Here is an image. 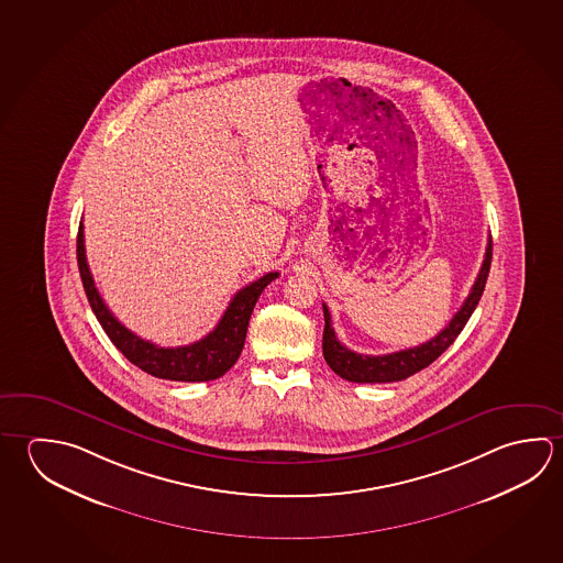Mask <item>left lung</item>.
<instances>
[{
  "mask_svg": "<svg viewBox=\"0 0 563 563\" xmlns=\"http://www.w3.org/2000/svg\"><path fill=\"white\" fill-rule=\"evenodd\" d=\"M490 263H493V239H488L481 273L474 280L473 288L466 296L463 306L453 316V320L429 342L415 345L409 350H399L394 354L365 355L347 350L335 338L332 318L328 312V306L324 305L322 352H324L325 364L330 365L332 372L340 375L342 379L354 382V384H391V382H401L405 377L421 372L427 365L433 364L434 360L443 354L449 345L453 344L456 335L463 332L464 324L468 322V318L483 296L486 278L490 273Z\"/></svg>",
  "mask_w": 563,
  "mask_h": 563,
  "instance_id": "1",
  "label": "left lung"
}]
</instances>
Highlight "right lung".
I'll return each mask as SVG.
<instances>
[{
  "label": "right lung",
  "instance_id": "obj_1",
  "mask_svg": "<svg viewBox=\"0 0 563 563\" xmlns=\"http://www.w3.org/2000/svg\"><path fill=\"white\" fill-rule=\"evenodd\" d=\"M77 261H79L80 280L89 298L90 308L102 325V330L109 335L110 342L119 347L129 362L139 365L142 372L159 379H172V382H211L225 375V372H229L238 362L241 350L245 345L249 320L253 314V308L257 305L258 296L278 277V273H267L255 283L241 288L229 302L228 310L221 316L213 332H209L206 338L179 347H159L130 332L126 325L120 324L110 312L109 306L104 305L102 296L95 286L87 255H85L82 221L77 235Z\"/></svg>",
  "mask_w": 563,
  "mask_h": 563
}]
</instances>
